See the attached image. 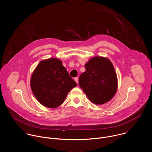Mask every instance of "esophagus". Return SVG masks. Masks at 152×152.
Instances as JSON below:
<instances>
[{"mask_svg":"<svg viewBox=\"0 0 152 152\" xmlns=\"http://www.w3.org/2000/svg\"><path fill=\"white\" fill-rule=\"evenodd\" d=\"M74 80H75V81L78 84V78H77V77H75V78H74Z\"/></svg>","mask_w":152,"mask_h":152,"instance_id":"esophagus-1","label":"esophagus"}]
</instances>
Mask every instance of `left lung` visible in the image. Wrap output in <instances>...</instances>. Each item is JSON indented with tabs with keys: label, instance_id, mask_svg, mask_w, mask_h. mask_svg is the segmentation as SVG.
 Wrapping results in <instances>:
<instances>
[{
	"label": "left lung",
	"instance_id": "obj_1",
	"mask_svg": "<svg viewBox=\"0 0 152 152\" xmlns=\"http://www.w3.org/2000/svg\"><path fill=\"white\" fill-rule=\"evenodd\" d=\"M86 71L79 77V86L89 100L96 104L109 102L118 88L117 76L110 61L96 56L85 64Z\"/></svg>",
	"mask_w": 152,
	"mask_h": 152
}]
</instances>
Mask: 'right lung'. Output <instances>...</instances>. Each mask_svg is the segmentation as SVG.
Returning a JSON list of instances; mask_svg holds the SVG:
<instances>
[{
    "label": "right lung",
    "mask_w": 152,
    "mask_h": 152,
    "mask_svg": "<svg viewBox=\"0 0 152 152\" xmlns=\"http://www.w3.org/2000/svg\"><path fill=\"white\" fill-rule=\"evenodd\" d=\"M77 85L61 61L56 58L41 61L30 80L31 88L37 100L49 108L62 104L69 91Z\"/></svg>",
    "instance_id": "add662e5"
}]
</instances>
